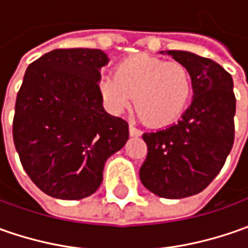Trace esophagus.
I'll list each match as a JSON object with an SVG mask.
<instances>
[{
    "label": "esophagus",
    "mask_w": 248,
    "mask_h": 248,
    "mask_svg": "<svg viewBox=\"0 0 248 248\" xmlns=\"http://www.w3.org/2000/svg\"><path fill=\"white\" fill-rule=\"evenodd\" d=\"M140 134H142V132H140L134 124H129V135H131V137H140Z\"/></svg>",
    "instance_id": "1"
}]
</instances>
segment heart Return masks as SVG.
<instances>
[{"label": "heart", "mask_w": 248, "mask_h": 248, "mask_svg": "<svg viewBox=\"0 0 248 248\" xmlns=\"http://www.w3.org/2000/svg\"><path fill=\"white\" fill-rule=\"evenodd\" d=\"M193 91V77L181 62L138 53L116 64L105 76L99 92L113 114H121L135 99L140 119L153 127H167L179 119Z\"/></svg>", "instance_id": "1"}]
</instances>
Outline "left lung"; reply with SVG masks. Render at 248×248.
Wrapping results in <instances>:
<instances>
[{"label":"left lung","mask_w":248,"mask_h":248,"mask_svg":"<svg viewBox=\"0 0 248 248\" xmlns=\"http://www.w3.org/2000/svg\"><path fill=\"white\" fill-rule=\"evenodd\" d=\"M167 53L189 67L193 100L176 124L142 135L148 156L139 178L158 197L184 199L204 190L224 167L233 146L236 98L232 76L217 62L186 51Z\"/></svg>","instance_id":"left-lung-1"}]
</instances>
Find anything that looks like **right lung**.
<instances>
[{
	"instance_id": "right-lung-1",
	"label": "right lung",
	"mask_w": 248,
	"mask_h": 248,
	"mask_svg": "<svg viewBox=\"0 0 248 248\" xmlns=\"http://www.w3.org/2000/svg\"><path fill=\"white\" fill-rule=\"evenodd\" d=\"M100 49H53L24 73L14 142L24 171L44 193L80 200L98 190L106 160L128 140V123L103 109Z\"/></svg>"
}]
</instances>
